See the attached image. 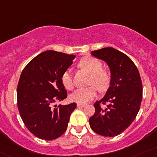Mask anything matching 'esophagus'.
I'll return each instance as SVG.
<instances>
[{
    "label": "esophagus",
    "mask_w": 157,
    "mask_h": 157,
    "mask_svg": "<svg viewBox=\"0 0 157 157\" xmlns=\"http://www.w3.org/2000/svg\"><path fill=\"white\" fill-rule=\"evenodd\" d=\"M85 106H86V105L83 104V103H77V106H78V108H80V107H85Z\"/></svg>",
    "instance_id": "34e87169"
}]
</instances>
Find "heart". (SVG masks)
<instances>
[{
    "instance_id": "obj_1",
    "label": "heart",
    "mask_w": 157,
    "mask_h": 157,
    "mask_svg": "<svg viewBox=\"0 0 157 157\" xmlns=\"http://www.w3.org/2000/svg\"><path fill=\"white\" fill-rule=\"evenodd\" d=\"M79 66L90 74L89 85H93L100 90H105L110 83V75L107 71L103 69V64L99 59L93 56H85L79 62ZM61 81L63 86L68 90L73 88V81L69 69H67L61 75ZM94 86L78 88L70 95V100L73 102L85 103L94 99L97 96V89Z\"/></svg>"
}]
</instances>
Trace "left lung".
Wrapping results in <instances>:
<instances>
[{
  "label": "left lung",
  "instance_id": "1",
  "mask_svg": "<svg viewBox=\"0 0 157 157\" xmlns=\"http://www.w3.org/2000/svg\"><path fill=\"white\" fill-rule=\"evenodd\" d=\"M104 60L111 72L109 88L101 100L94 103L95 113L89 119L92 130L105 137L120 135L136 118L142 101V82L133 61L113 48L91 51ZM108 103L106 108L101 104Z\"/></svg>",
  "mask_w": 157,
  "mask_h": 157
}]
</instances>
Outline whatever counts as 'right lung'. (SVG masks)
Returning a JSON list of instances; mask_svg holds the SVG:
<instances>
[{"label": "right lung", "instance_id": "obj_1", "mask_svg": "<svg viewBox=\"0 0 157 157\" xmlns=\"http://www.w3.org/2000/svg\"><path fill=\"white\" fill-rule=\"evenodd\" d=\"M75 55L54 51L38 54L24 68L17 86V106L21 118L32 134L45 140L59 138L67 130L76 103H53L67 98L61 81Z\"/></svg>", "mask_w": 157, "mask_h": 157}]
</instances>
